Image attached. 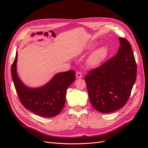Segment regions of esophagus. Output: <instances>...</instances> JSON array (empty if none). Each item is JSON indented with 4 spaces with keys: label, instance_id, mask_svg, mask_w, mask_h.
Masks as SVG:
<instances>
[{
    "label": "esophagus",
    "instance_id": "obj_1",
    "mask_svg": "<svg viewBox=\"0 0 148 148\" xmlns=\"http://www.w3.org/2000/svg\"><path fill=\"white\" fill-rule=\"evenodd\" d=\"M76 77H77V78H82L83 77V75L80 71H77V73H76Z\"/></svg>",
    "mask_w": 148,
    "mask_h": 148
}]
</instances>
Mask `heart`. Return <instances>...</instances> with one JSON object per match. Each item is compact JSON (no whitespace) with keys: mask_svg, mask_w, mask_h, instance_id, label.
<instances>
[{"mask_svg":"<svg viewBox=\"0 0 148 148\" xmlns=\"http://www.w3.org/2000/svg\"><path fill=\"white\" fill-rule=\"evenodd\" d=\"M95 44H91L88 46L89 50H92L95 47ZM108 54V50L106 47H101L93 52L89 59V64L92 66H96L100 64L106 59Z\"/></svg>","mask_w":148,"mask_h":148,"instance_id":"heart-1","label":"heart"}]
</instances>
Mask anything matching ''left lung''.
<instances>
[{
    "mask_svg": "<svg viewBox=\"0 0 148 148\" xmlns=\"http://www.w3.org/2000/svg\"><path fill=\"white\" fill-rule=\"evenodd\" d=\"M120 46L115 56L88 72V92L94 108L110 113L125 105L136 81L137 67L130 44L119 38Z\"/></svg>",
    "mask_w": 148,
    "mask_h": 148,
    "instance_id": "obj_1",
    "label": "left lung"
}]
</instances>
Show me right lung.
Masks as SVG:
<instances>
[{
	"instance_id": "1",
	"label": "right lung",
	"mask_w": 148,
	"mask_h": 148,
	"mask_svg": "<svg viewBox=\"0 0 148 148\" xmlns=\"http://www.w3.org/2000/svg\"><path fill=\"white\" fill-rule=\"evenodd\" d=\"M17 52L11 67V74L21 104L41 117H51L59 114L64 107L66 91L75 79V71L69 70L56 74L46 84L31 88L21 82L16 73Z\"/></svg>"
}]
</instances>
